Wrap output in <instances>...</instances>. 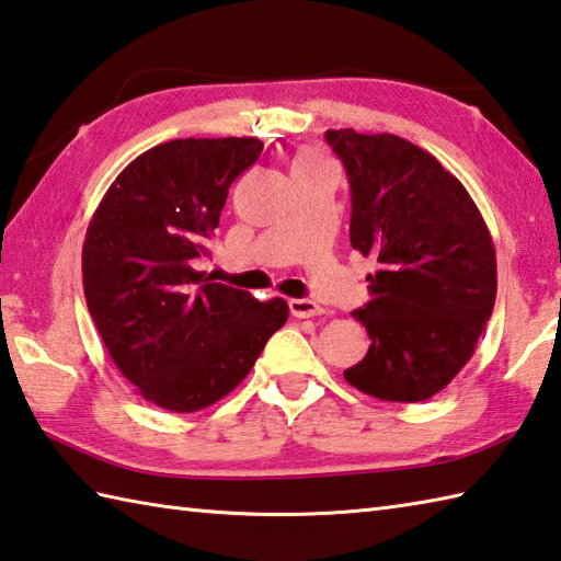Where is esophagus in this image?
<instances>
[{"instance_id":"esophagus-1","label":"esophagus","mask_w":561,"mask_h":561,"mask_svg":"<svg viewBox=\"0 0 561 561\" xmlns=\"http://www.w3.org/2000/svg\"><path fill=\"white\" fill-rule=\"evenodd\" d=\"M289 311L294 318H313L323 313L321 306L311 299H289Z\"/></svg>"}]
</instances>
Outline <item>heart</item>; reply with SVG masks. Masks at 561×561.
<instances>
[{
    "label": "heart",
    "instance_id": "b5f03b06",
    "mask_svg": "<svg viewBox=\"0 0 561 561\" xmlns=\"http://www.w3.org/2000/svg\"><path fill=\"white\" fill-rule=\"evenodd\" d=\"M318 162H328V160L316 150H301L299 156L294 158V168H296V164H318Z\"/></svg>",
    "mask_w": 561,
    "mask_h": 561
}]
</instances>
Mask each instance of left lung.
Here are the masks:
<instances>
[{
    "mask_svg": "<svg viewBox=\"0 0 561 561\" xmlns=\"http://www.w3.org/2000/svg\"><path fill=\"white\" fill-rule=\"evenodd\" d=\"M350 182V243L377 257L353 311L371 345L345 379L415 403L457 377L496 301V250L477 204L431 152L391 134L325 130Z\"/></svg>",
    "mask_w": 561,
    "mask_h": 561,
    "instance_id": "8db88e82",
    "label": "left lung"
}]
</instances>
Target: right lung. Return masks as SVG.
<instances>
[{
  "label": "right lung",
  "instance_id": "obj_1",
  "mask_svg": "<svg viewBox=\"0 0 561 561\" xmlns=\"http://www.w3.org/2000/svg\"><path fill=\"white\" fill-rule=\"evenodd\" d=\"M260 152L257 138L162 142L118 174L87 228V309L121 375L160 409L224 399L289 318L284 299L257 301L194 267Z\"/></svg>",
  "mask_w": 561,
  "mask_h": 561
}]
</instances>
